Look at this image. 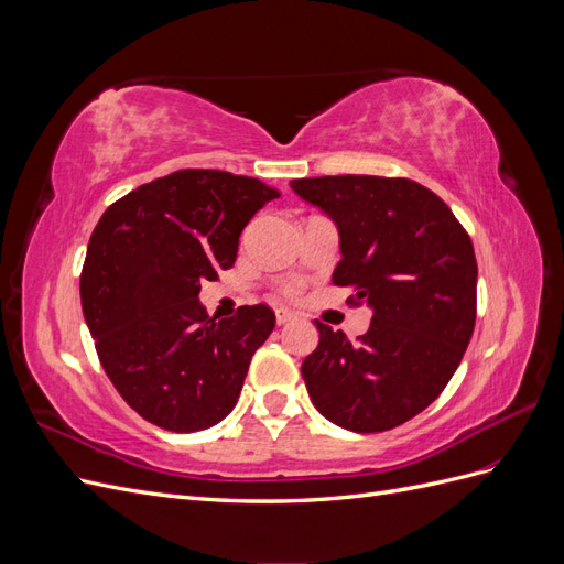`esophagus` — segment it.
I'll use <instances>...</instances> for the list:
<instances>
[{"instance_id":"34e87169","label":"esophagus","mask_w":564,"mask_h":564,"mask_svg":"<svg viewBox=\"0 0 564 564\" xmlns=\"http://www.w3.org/2000/svg\"><path fill=\"white\" fill-rule=\"evenodd\" d=\"M275 319H278V324L282 327V324H289L294 319V313H289V311H284V308H280L278 313H275Z\"/></svg>"}]
</instances>
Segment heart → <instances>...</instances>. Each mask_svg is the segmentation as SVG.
Wrapping results in <instances>:
<instances>
[{
    "mask_svg": "<svg viewBox=\"0 0 564 564\" xmlns=\"http://www.w3.org/2000/svg\"><path fill=\"white\" fill-rule=\"evenodd\" d=\"M286 296H296V286H286Z\"/></svg>",
    "mask_w": 564,
    "mask_h": 564,
    "instance_id": "obj_1",
    "label": "heart"
}]
</instances>
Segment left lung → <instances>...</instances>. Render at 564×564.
<instances>
[{"instance_id": "obj_1", "label": "left lung", "mask_w": 564, "mask_h": 564, "mask_svg": "<svg viewBox=\"0 0 564 564\" xmlns=\"http://www.w3.org/2000/svg\"><path fill=\"white\" fill-rule=\"evenodd\" d=\"M294 193L332 216L340 256L332 282L352 286L371 324L355 344L315 319L317 348L301 373L317 412L352 433H381L429 406L475 327L477 263L466 228L409 178L319 176Z\"/></svg>"}]
</instances>
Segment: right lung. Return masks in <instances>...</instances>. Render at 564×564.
I'll return each instance as SVG.
<instances>
[{
	"label": "right lung",
	"mask_w": 564,
	"mask_h": 564,
	"mask_svg": "<svg viewBox=\"0 0 564 564\" xmlns=\"http://www.w3.org/2000/svg\"><path fill=\"white\" fill-rule=\"evenodd\" d=\"M275 197L259 178L181 169L110 204L91 232L79 296L98 360L124 402L164 431L226 419L251 355L275 329L265 303L216 322L197 299Z\"/></svg>",
	"instance_id": "right-lung-1"
}]
</instances>
